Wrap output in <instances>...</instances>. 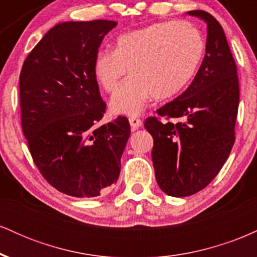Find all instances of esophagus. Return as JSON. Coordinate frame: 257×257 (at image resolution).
I'll use <instances>...</instances> for the list:
<instances>
[{"label": "esophagus", "mask_w": 257, "mask_h": 257, "mask_svg": "<svg viewBox=\"0 0 257 257\" xmlns=\"http://www.w3.org/2000/svg\"><path fill=\"white\" fill-rule=\"evenodd\" d=\"M129 123H131V126H132L133 131H134V129L140 128V126L143 125V120H141L140 118H138V117H134V116L129 118Z\"/></svg>", "instance_id": "esophagus-1"}]
</instances>
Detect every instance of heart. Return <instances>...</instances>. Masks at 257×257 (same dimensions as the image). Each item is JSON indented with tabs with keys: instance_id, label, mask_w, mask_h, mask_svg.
Masks as SVG:
<instances>
[{
	"instance_id": "heart-1",
	"label": "heart",
	"mask_w": 257,
	"mask_h": 257,
	"mask_svg": "<svg viewBox=\"0 0 257 257\" xmlns=\"http://www.w3.org/2000/svg\"><path fill=\"white\" fill-rule=\"evenodd\" d=\"M204 51V38L190 23H157L119 35L113 52L96 53L94 77L102 89L112 93L128 69L131 77L113 94L110 107L113 113L135 116L153 96L167 100L184 90Z\"/></svg>"
}]
</instances>
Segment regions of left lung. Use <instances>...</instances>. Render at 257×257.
Returning <instances> with one entry per match:
<instances>
[{"instance_id": "1", "label": "left lung", "mask_w": 257, "mask_h": 257, "mask_svg": "<svg viewBox=\"0 0 257 257\" xmlns=\"http://www.w3.org/2000/svg\"><path fill=\"white\" fill-rule=\"evenodd\" d=\"M206 23L205 57L181 95L145 120L153 138L152 162L157 184L172 197L192 196L206 187L228 158L234 144L239 106L237 65L222 26L204 11H190ZM170 118H181L178 123Z\"/></svg>"}]
</instances>
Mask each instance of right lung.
<instances>
[{
    "mask_svg": "<svg viewBox=\"0 0 257 257\" xmlns=\"http://www.w3.org/2000/svg\"><path fill=\"white\" fill-rule=\"evenodd\" d=\"M112 20L66 22L44 35L19 77L22 128L48 184L72 197H98L116 184L131 135L126 117L96 126L106 102L93 63Z\"/></svg>",
    "mask_w": 257,
    "mask_h": 257,
    "instance_id": "add662e5",
    "label": "right lung"
}]
</instances>
